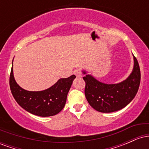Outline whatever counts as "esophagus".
<instances>
[{
	"instance_id": "34e87169",
	"label": "esophagus",
	"mask_w": 149,
	"mask_h": 149,
	"mask_svg": "<svg viewBox=\"0 0 149 149\" xmlns=\"http://www.w3.org/2000/svg\"><path fill=\"white\" fill-rule=\"evenodd\" d=\"M73 73H74V74L76 75V77H81L82 76L81 71H80V70L78 69H75L74 71H73Z\"/></svg>"
}]
</instances>
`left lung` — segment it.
I'll return each mask as SVG.
<instances>
[{
    "instance_id": "1",
    "label": "left lung",
    "mask_w": 149,
    "mask_h": 149,
    "mask_svg": "<svg viewBox=\"0 0 149 149\" xmlns=\"http://www.w3.org/2000/svg\"><path fill=\"white\" fill-rule=\"evenodd\" d=\"M134 57V67L128 78L117 84H106L90 74L83 77L85 82V95L90 105L102 113H111L125 107L137 93L141 73L137 59Z\"/></svg>"
}]
</instances>
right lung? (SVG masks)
Wrapping results in <instances>:
<instances>
[{"label": "right lung", "mask_w": 149, "mask_h": 149, "mask_svg": "<svg viewBox=\"0 0 149 149\" xmlns=\"http://www.w3.org/2000/svg\"><path fill=\"white\" fill-rule=\"evenodd\" d=\"M76 76L72 75L69 78H61L52 87L42 91H28L15 81L13 60L10 87L15 100L24 110L33 115L48 117L59 113L64 107L68 92Z\"/></svg>", "instance_id": "right-lung-1"}]
</instances>
